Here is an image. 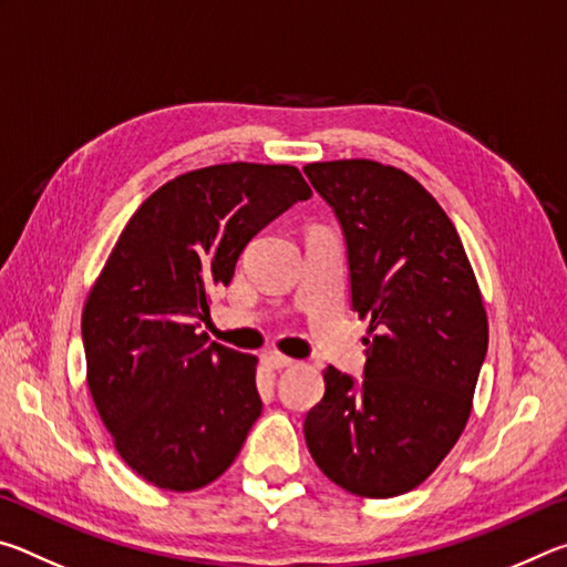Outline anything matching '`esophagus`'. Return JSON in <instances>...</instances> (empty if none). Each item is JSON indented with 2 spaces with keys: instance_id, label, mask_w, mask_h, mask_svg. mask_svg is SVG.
<instances>
[{
  "instance_id": "1",
  "label": "esophagus",
  "mask_w": 567,
  "mask_h": 567,
  "mask_svg": "<svg viewBox=\"0 0 567 567\" xmlns=\"http://www.w3.org/2000/svg\"><path fill=\"white\" fill-rule=\"evenodd\" d=\"M262 360H265L267 368H275V370H285V368H292V364H295V360L287 358V354H282V352H265Z\"/></svg>"
}]
</instances>
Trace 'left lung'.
I'll return each mask as SVG.
<instances>
[{
    "mask_svg": "<svg viewBox=\"0 0 567 567\" xmlns=\"http://www.w3.org/2000/svg\"><path fill=\"white\" fill-rule=\"evenodd\" d=\"M348 239L352 307L370 318L362 385L332 368L307 450L342 491L395 497L435 473L467 425L487 312L455 225L415 177L375 159L305 165Z\"/></svg>",
    "mask_w": 567,
    "mask_h": 567,
    "instance_id": "1",
    "label": "left lung"
}]
</instances>
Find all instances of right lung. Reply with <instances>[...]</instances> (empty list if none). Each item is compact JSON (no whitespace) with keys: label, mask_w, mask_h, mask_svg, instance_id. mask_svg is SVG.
<instances>
[{"label":"right lung","mask_w":567,"mask_h":567,"mask_svg":"<svg viewBox=\"0 0 567 567\" xmlns=\"http://www.w3.org/2000/svg\"><path fill=\"white\" fill-rule=\"evenodd\" d=\"M310 195L292 165L185 172L137 207L94 280L82 310L94 408L120 457L159 491L213 483L260 417L255 354L197 328L249 239Z\"/></svg>","instance_id":"right-lung-1"}]
</instances>
